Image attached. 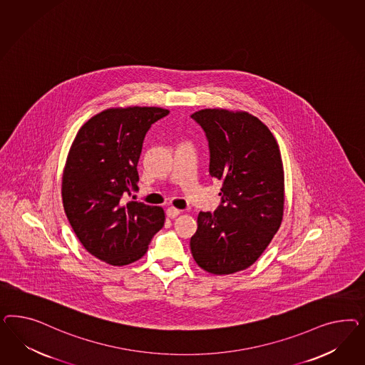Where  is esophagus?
<instances>
[{
  "mask_svg": "<svg viewBox=\"0 0 365 365\" xmlns=\"http://www.w3.org/2000/svg\"><path fill=\"white\" fill-rule=\"evenodd\" d=\"M167 217L168 218H177L178 215L180 214V210H178V209H175V207H168L166 210Z\"/></svg>",
  "mask_w": 365,
  "mask_h": 365,
  "instance_id": "obj_1",
  "label": "esophagus"
}]
</instances>
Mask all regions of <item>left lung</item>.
Listing matches in <instances>:
<instances>
[{
    "instance_id": "left-lung-1",
    "label": "left lung",
    "mask_w": 365,
    "mask_h": 365,
    "mask_svg": "<svg viewBox=\"0 0 365 365\" xmlns=\"http://www.w3.org/2000/svg\"><path fill=\"white\" fill-rule=\"evenodd\" d=\"M209 142L211 178L222 182L221 205L200 211L191 253L212 274L253 265L284 215V167L273 133L247 112L202 110L191 115Z\"/></svg>"
}]
</instances>
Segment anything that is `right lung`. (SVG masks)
<instances>
[{
  "label": "right lung",
  "mask_w": 365,
  "mask_h": 365,
  "mask_svg": "<svg viewBox=\"0 0 365 365\" xmlns=\"http://www.w3.org/2000/svg\"><path fill=\"white\" fill-rule=\"evenodd\" d=\"M158 107L110 108L91 118L71 145L63 174L66 218L87 252L113 266L142 258L165 225V211L123 202L138 190V162L150 127L168 115Z\"/></svg>",
  "instance_id": "obj_1"
}]
</instances>
